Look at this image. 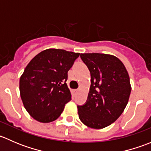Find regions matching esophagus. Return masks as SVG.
Wrapping results in <instances>:
<instances>
[{
  "instance_id": "obj_1",
  "label": "esophagus",
  "mask_w": 151,
  "mask_h": 151,
  "mask_svg": "<svg viewBox=\"0 0 151 151\" xmlns=\"http://www.w3.org/2000/svg\"><path fill=\"white\" fill-rule=\"evenodd\" d=\"M73 93H74V94H77V93H78V90H77V89H74V90H73Z\"/></svg>"
}]
</instances>
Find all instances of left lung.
Here are the masks:
<instances>
[{"label":"left lung","instance_id":"8db88e82","mask_svg":"<svg viewBox=\"0 0 151 151\" xmlns=\"http://www.w3.org/2000/svg\"><path fill=\"white\" fill-rule=\"evenodd\" d=\"M82 60L91 72L88 99L78 105L80 121L93 129H103L115 122L129 101L131 88L129 74L118 58L103 53H84Z\"/></svg>","mask_w":151,"mask_h":151}]
</instances>
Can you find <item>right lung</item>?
Returning a JSON list of instances; mask_svg holds the SVG:
<instances>
[{"mask_svg": "<svg viewBox=\"0 0 151 151\" xmlns=\"http://www.w3.org/2000/svg\"><path fill=\"white\" fill-rule=\"evenodd\" d=\"M80 53L48 49L36 55L24 70L19 91L25 109L35 120L50 123L58 118L71 100L68 71Z\"/></svg>", "mask_w": 151, "mask_h": 151, "instance_id": "right-lung-1", "label": "right lung"}]
</instances>
